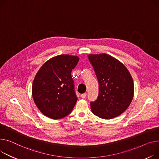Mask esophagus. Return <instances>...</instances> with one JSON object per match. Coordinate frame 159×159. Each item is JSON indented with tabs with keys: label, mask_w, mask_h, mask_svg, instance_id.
I'll return each instance as SVG.
<instances>
[{
	"label": "esophagus",
	"mask_w": 159,
	"mask_h": 159,
	"mask_svg": "<svg viewBox=\"0 0 159 159\" xmlns=\"http://www.w3.org/2000/svg\"><path fill=\"white\" fill-rule=\"evenodd\" d=\"M86 95H87L86 93H83V94H81V97H82V98H85L86 97Z\"/></svg>",
	"instance_id": "1"
}]
</instances>
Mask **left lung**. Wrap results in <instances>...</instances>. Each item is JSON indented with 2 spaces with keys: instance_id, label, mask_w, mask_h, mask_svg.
Returning <instances> with one entry per match:
<instances>
[{
  "instance_id": "8db88e82",
  "label": "left lung",
  "mask_w": 159,
  "mask_h": 159,
  "mask_svg": "<svg viewBox=\"0 0 159 159\" xmlns=\"http://www.w3.org/2000/svg\"><path fill=\"white\" fill-rule=\"evenodd\" d=\"M99 84L97 100L91 103L92 112L109 120L121 114L134 94V81L129 70L117 59L107 54H89Z\"/></svg>"
}]
</instances>
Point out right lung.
I'll return each instance as SVG.
<instances>
[{
  "label": "right lung",
  "mask_w": 159,
  "mask_h": 159,
  "mask_svg": "<svg viewBox=\"0 0 159 159\" xmlns=\"http://www.w3.org/2000/svg\"><path fill=\"white\" fill-rule=\"evenodd\" d=\"M75 56L62 54L47 61L36 73L32 85V96L45 116L59 120L68 115L77 97L71 73L79 62Z\"/></svg>",
  "instance_id": "obj_1"
}]
</instances>
